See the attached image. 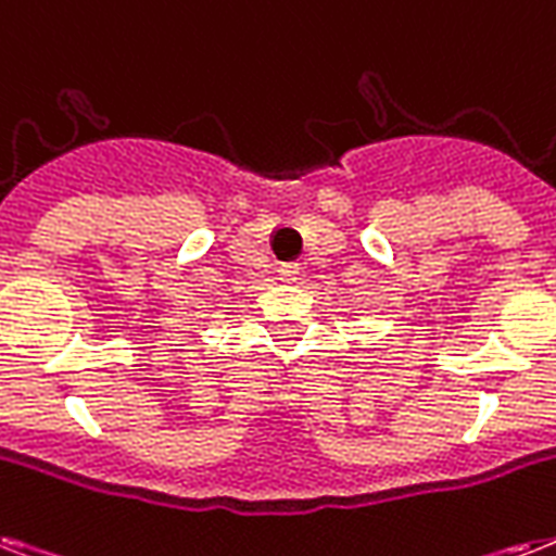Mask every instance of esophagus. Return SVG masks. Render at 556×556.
Masks as SVG:
<instances>
[{
    "instance_id": "esophagus-1",
    "label": "esophagus",
    "mask_w": 556,
    "mask_h": 556,
    "mask_svg": "<svg viewBox=\"0 0 556 556\" xmlns=\"http://www.w3.org/2000/svg\"><path fill=\"white\" fill-rule=\"evenodd\" d=\"M277 274H279V279H282V282H288V286H293V282L300 279V265H296V263L279 265Z\"/></svg>"
}]
</instances>
